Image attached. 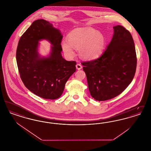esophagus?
I'll use <instances>...</instances> for the list:
<instances>
[{
	"label": "esophagus",
	"mask_w": 151,
	"mask_h": 151,
	"mask_svg": "<svg viewBox=\"0 0 151 151\" xmlns=\"http://www.w3.org/2000/svg\"><path fill=\"white\" fill-rule=\"evenodd\" d=\"M76 69L77 70H81V68H82V65H80V64H77L76 65Z\"/></svg>",
	"instance_id": "obj_1"
}]
</instances>
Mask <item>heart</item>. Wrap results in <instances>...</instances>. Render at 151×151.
<instances>
[{
  "label": "heart",
  "mask_w": 151,
  "mask_h": 151,
  "mask_svg": "<svg viewBox=\"0 0 151 151\" xmlns=\"http://www.w3.org/2000/svg\"><path fill=\"white\" fill-rule=\"evenodd\" d=\"M68 41L63 40L61 46L65 54L71 57L73 47L79 51L80 57L86 60L97 59L102 53L105 45V37L102 33L91 28L77 29L68 35Z\"/></svg>",
  "instance_id": "1"
}]
</instances>
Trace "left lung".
<instances>
[{"label": "left lung", "instance_id": "1", "mask_svg": "<svg viewBox=\"0 0 151 151\" xmlns=\"http://www.w3.org/2000/svg\"><path fill=\"white\" fill-rule=\"evenodd\" d=\"M100 57L82 63L88 88L96 100L111 99L122 93L134 79L137 59L135 44L129 32L121 25Z\"/></svg>", "mask_w": 151, "mask_h": 151}]
</instances>
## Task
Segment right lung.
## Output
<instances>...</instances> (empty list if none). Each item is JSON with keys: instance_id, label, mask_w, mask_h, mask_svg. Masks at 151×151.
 <instances>
[{"instance_id": "add662e5", "label": "right lung", "mask_w": 151, "mask_h": 151, "mask_svg": "<svg viewBox=\"0 0 151 151\" xmlns=\"http://www.w3.org/2000/svg\"><path fill=\"white\" fill-rule=\"evenodd\" d=\"M63 36L43 19L32 23L20 37L16 61L22 81L30 92L45 99L55 100L63 93L68 79L76 71V62L62 56ZM47 40L52 45L47 57L38 52L39 42Z\"/></svg>"}]
</instances>
